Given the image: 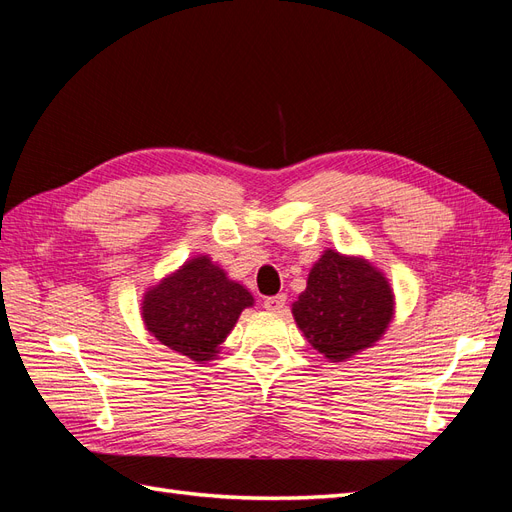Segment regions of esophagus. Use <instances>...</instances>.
<instances>
[{
	"label": "esophagus",
	"instance_id": "obj_1",
	"mask_svg": "<svg viewBox=\"0 0 512 512\" xmlns=\"http://www.w3.org/2000/svg\"><path fill=\"white\" fill-rule=\"evenodd\" d=\"M284 305H286V294H275V297L265 299V307L269 312H282Z\"/></svg>",
	"mask_w": 512,
	"mask_h": 512
}]
</instances>
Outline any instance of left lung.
Masks as SVG:
<instances>
[{"label": "left lung", "instance_id": "obj_1", "mask_svg": "<svg viewBox=\"0 0 512 512\" xmlns=\"http://www.w3.org/2000/svg\"><path fill=\"white\" fill-rule=\"evenodd\" d=\"M395 297L389 280L361 256L327 250L292 303L297 327L331 363L374 346L389 329Z\"/></svg>", "mask_w": 512, "mask_h": 512}]
</instances>
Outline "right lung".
<instances>
[{"instance_id": "add662e5", "label": "right lung", "mask_w": 512, "mask_h": 512, "mask_svg": "<svg viewBox=\"0 0 512 512\" xmlns=\"http://www.w3.org/2000/svg\"><path fill=\"white\" fill-rule=\"evenodd\" d=\"M141 305L145 327L160 344L205 363L220 354L224 339L243 309L254 305V297L200 254L151 286Z\"/></svg>"}]
</instances>
